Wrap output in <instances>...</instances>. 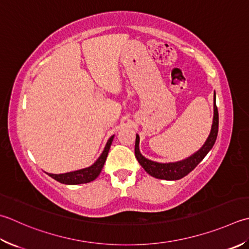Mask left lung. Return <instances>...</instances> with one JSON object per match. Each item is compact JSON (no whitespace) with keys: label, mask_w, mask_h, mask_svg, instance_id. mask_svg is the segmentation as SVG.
I'll return each instance as SVG.
<instances>
[{"label":"left lung","mask_w":249,"mask_h":249,"mask_svg":"<svg viewBox=\"0 0 249 249\" xmlns=\"http://www.w3.org/2000/svg\"><path fill=\"white\" fill-rule=\"evenodd\" d=\"M215 104H213V126L211 134H209L206 142L204 143L203 147L199 149L196 153H194L191 157L180 160L176 163H157L153 160H150L142 157L139 151V136H136V143H135V155L136 159L138 160L139 164L143 167V169L147 172L150 176L158 179H165V180H178L181 179L184 176L192 172L196 168L198 163L205 158V155L211 151L213 145L215 144V141L217 139L218 135V125H219V114L218 109L216 106V94H215Z\"/></svg>","instance_id":"obj_1"}]
</instances>
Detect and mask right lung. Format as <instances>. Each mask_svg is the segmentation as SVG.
Masks as SVG:
<instances>
[{
	"mask_svg": "<svg viewBox=\"0 0 249 249\" xmlns=\"http://www.w3.org/2000/svg\"><path fill=\"white\" fill-rule=\"evenodd\" d=\"M113 137L114 136H111V137L109 138L108 142H107V144H106L104 152L101 153L99 159L97 160L90 167L75 170V172L66 173V174H59V175L48 174V175H50L52 178L57 180L58 182L65 183V184H80V183H87V182L92 181V180H95L97 177L99 176L101 169H102V167H104L107 157H108L112 140H113Z\"/></svg>",
	"mask_w": 249,
	"mask_h": 249,
	"instance_id": "1",
	"label": "right lung"
}]
</instances>
